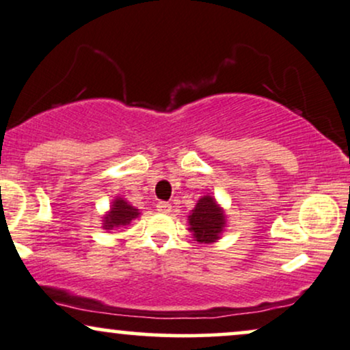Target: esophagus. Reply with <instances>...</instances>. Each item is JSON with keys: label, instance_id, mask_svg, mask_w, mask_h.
Segmentation results:
<instances>
[{"label": "esophagus", "instance_id": "34e87169", "mask_svg": "<svg viewBox=\"0 0 350 350\" xmlns=\"http://www.w3.org/2000/svg\"><path fill=\"white\" fill-rule=\"evenodd\" d=\"M171 208H172L171 203H167V202H158L157 203V210L161 211V213H170Z\"/></svg>", "mask_w": 350, "mask_h": 350}]
</instances>
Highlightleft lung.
<instances>
[{
  "mask_svg": "<svg viewBox=\"0 0 350 350\" xmlns=\"http://www.w3.org/2000/svg\"><path fill=\"white\" fill-rule=\"evenodd\" d=\"M226 226V211L210 193L198 198L196 208L189 213V231L193 241L200 244H213L219 241Z\"/></svg>",
  "mask_w": 350,
  "mask_h": 350,
  "instance_id": "1",
  "label": "left lung"
}]
</instances>
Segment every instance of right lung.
<instances>
[{
  "label": "right lung",
  "mask_w": 350,
  "mask_h": 350,
  "mask_svg": "<svg viewBox=\"0 0 350 350\" xmlns=\"http://www.w3.org/2000/svg\"><path fill=\"white\" fill-rule=\"evenodd\" d=\"M139 216L140 211L135 206H132L131 202H127L122 197H116L109 205V210L103 215L101 228L105 231H113V229L127 226V224H131L132 219L139 218Z\"/></svg>",
  "instance_id": "obj_1"
}]
</instances>
